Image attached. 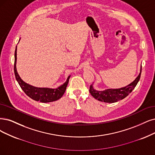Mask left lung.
Listing matches in <instances>:
<instances>
[{
  "label": "left lung",
  "mask_w": 155,
  "mask_h": 155,
  "mask_svg": "<svg viewBox=\"0 0 155 155\" xmlns=\"http://www.w3.org/2000/svg\"><path fill=\"white\" fill-rule=\"evenodd\" d=\"M142 71L140 67V73L134 81L127 86L118 89H106L103 91L94 89L93 84L90 86L89 92L94 98L98 101L105 103H115L126 98L132 91L139 82Z\"/></svg>",
  "instance_id": "left-lung-1"
}]
</instances>
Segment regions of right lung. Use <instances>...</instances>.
I'll return each instance as SVG.
<instances>
[{
	"label": "right lung",
	"mask_w": 155,
	"mask_h": 155,
	"mask_svg": "<svg viewBox=\"0 0 155 155\" xmlns=\"http://www.w3.org/2000/svg\"><path fill=\"white\" fill-rule=\"evenodd\" d=\"M20 39H19L20 41ZM17 46L16 47L15 52V64L14 71L16 81L19 84L21 89L24 91V93L30 98L34 100L40 101L41 103H49L60 99L62 95L64 94L68 84L69 82L71 75L68 76L66 81L60 85L59 87L53 89L48 87H38L33 86L30 84L25 82L20 78V75L17 72L16 69V61H17Z\"/></svg>",
	"instance_id": "add662e5"
}]
</instances>
